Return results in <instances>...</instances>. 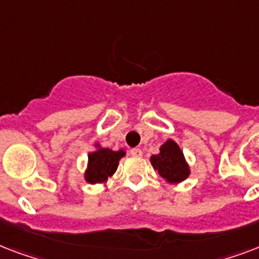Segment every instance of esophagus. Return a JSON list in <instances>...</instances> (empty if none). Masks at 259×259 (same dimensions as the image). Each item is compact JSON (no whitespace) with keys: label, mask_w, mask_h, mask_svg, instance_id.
I'll use <instances>...</instances> for the list:
<instances>
[{"label":"esophagus","mask_w":259,"mask_h":259,"mask_svg":"<svg viewBox=\"0 0 259 259\" xmlns=\"http://www.w3.org/2000/svg\"><path fill=\"white\" fill-rule=\"evenodd\" d=\"M130 154L133 156V157H141L142 156V150L140 148H134V149L130 150Z\"/></svg>","instance_id":"34e87169"}]
</instances>
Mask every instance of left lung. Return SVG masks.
I'll return each mask as SVG.
<instances>
[{
  "mask_svg": "<svg viewBox=\"0 0 259 259\" xmlns=\"http://www.w3.org/2000/svg\"><path fill=\"white\" fill-rule=\"evenodd\" d=\"M150 162L154 169L158 170V173L169 183L183 181L189 175V168L185 162L183 152L172 140H168L160 148V153L150 157Z\"/></svg>",
  "mask_w": 259,
  "mask_h": 259,
  "instance_id": "1",
  "label": "left lung"
}]
</instances>
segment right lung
Wrapping results in <instances>:
<instances>
[{
    "mask_svg": "<svg viewBox=\"0 0 259 259\" xmlns=\"http://www.w3.org/2000/svg\"><path fill=\"white\" fill-rule=\"evenodd\" d=\"M125 156L123 150L114 152L107 148H101L97 152L89 154V169H87L86 180L91 184H97L105 181L111 176L118 166V161Z\"/></svg>",
    "mask_w": 259,
    "mask_h": 259,
    "instance_id": "right-lung-1",
    "label": "right lung"
}]
</instances>
